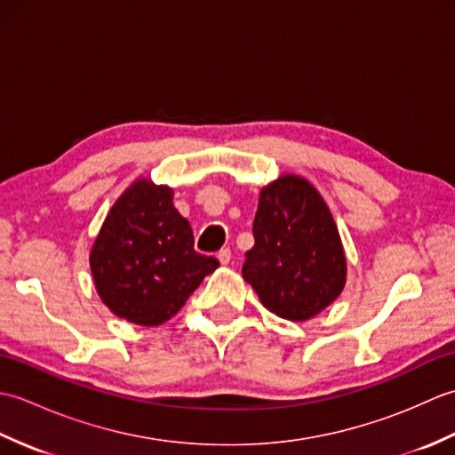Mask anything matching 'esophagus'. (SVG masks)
<instances>
[{
	"label": "esophagus",
	"mask_w": 455,
	"mask_h": 455,
	"mask_svg": "<svg viewBox=\"0 0 455 455\" xmlns=\"http://www.w3.org/2000/svg\"><path fill=\"white\" fill-rule=\"evenodd\" d=\"M217 258H219V262H220L222 266H227V264L230 262V250H228V248H222V250H219Z\"/></svg>",
	"instance_id": "34e87169"
}]
</instances>
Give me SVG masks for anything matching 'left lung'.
<instances>
[{
    "instance_id": "obj_1",
    "label": "left lung",
    "mask_w": 455,
    "mask_h": 455,
    "mask_svg": "<svg viewBox=\"0 0 455 455\" xmlns=\"http://www.w3.org/2000/svg\"><path fill=\"white\" fill-rule=\"evenodd\" d=\"M254 248L243 277L287 321H308L346 285V256L331 209L311 183L285 173L259 191Z\"/></svg>"
}]
</instances>
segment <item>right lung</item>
Returning a JSON list of instances; mask_svg holds the SVG:
<instances>
[{
	"instance_id": "1",
	"label": "right lung",
	"mask_w": 455,
	"mask_h": 455,
	"mask_svg": "<svg viewBox=\"0 0 455 455\" xmlns=\"http://www.w3.org/2000/svg\"><path fill=\"white\" fill-rule=\"evenodd\" d=\"M173 189L142 178L115 201L95 238L90 267L101 301L124 321L158 326L186 305L219 259L193 250V230Z\"/></svg>"
}]
</instances>
